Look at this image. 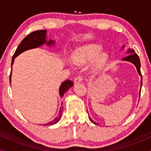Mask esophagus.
<instances>
[{
  "label": "esophagus",
  "instance_id": "1",
  "mask_svg": "<svg viewBox=\"0 0 151 151\" xmlns=\"http://www.w3.org/2000/svg\"><path fill=\"white\" fill-rule=\"evenodd\" d=\"M83 80V77H81V76H77V77H76L74 78V82L75 83H79V82H81Z\"/></svg>",
  "mask_w": 151,
  "mask_h": 151
}]
</instances>
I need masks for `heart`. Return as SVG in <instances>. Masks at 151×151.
Wrapping results in <instances>:
<instances>
[{
  "label": "heart",
  "instance_id": "1",
  "mask_svg": "<svg viewBox=\"0 0 151 151\" xmlns=\"http://www.w3.org/2000/svg\"><path fill=\"white\" fill-rule=\"evenodd\" d=\"M101 51V47L97 44H88L77 49L73 55V60L79 65H84L91 61ZM99 55V54H98ZM107 55L100 53L95 60V67L99 69L105 65Z\"/></svg>",
  "mask_w": 151,
  "mask_h": 151
}]
</instances>
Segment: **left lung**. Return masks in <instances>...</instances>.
<instances>
[{
  "instance_id": "left-lung-1",
  "label": "left lung",
  "mask_w": 151,
  "mask_h": 151,
  "mask_svg": "<svg viewBox=\"0 0 151 151\" xmlns=\"http://www.w3.org/2000/svg\"><path fill=\"white\" fill-rule=\"evenodd\" d=\"M135 51L133 50H131L129 49V51H128V53H132L131 54V55H128V56H126V58H123V60H126V61H129L131 62H132L133 64H134L135 66L136 67V69H137V71H138V74H139V75L141 77V86H142V74H141V62H140V59H139V57L138 56V55H137L136 53H134ZM140 96H141V91H140ZM89 120L91 121V122L93 123L94 124H96V122H94L92 119H91V117L89 116Z\"/></svg>"
}]
</instances>
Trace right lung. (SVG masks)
I'll list each match as a JSON object with an SVG mask.
<instances>
[{
    "label": "right lung",
    "instance_id": "right-lung-1",
    "mask_svg": "<svg viewBox=\"0 0 151 151\" xmlns=\"http://www.w3.org/2000/svg\"><path fill=\"white\" fill-rule=\"evenodd\" d=\"M46 42V30H37L32 32L27 35L26 37L24 38L22 40V42H20V44L19 45L16 50H15L14 55H13V58H12V62H11V67L13 65V62H14V59L18 56V55H20V53H22V52L25 51V50L32 49V48H35L37 47L42 45L44 43ZM54 43L53 41L50 40L47 44L49 45H52ZM11 74H12V70L10 74V83L11 81ZM74 83L73 81H71L70 79H67L64 81L63 83L61 84L60 87V96H63L64 93L67 91L71 86H73ZM62 111H63V108L62 106L60 108V112H59V115L58 117L55 118L53 121H52L51 122L48 123L47 125H53L55 124L56 123H58L59 121L60 120L62 114ZM47 125V124H46Z\"/></svg>",
    "mask_w": 151,
    "mask_h": 151
}]
</instances>
